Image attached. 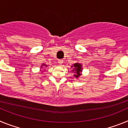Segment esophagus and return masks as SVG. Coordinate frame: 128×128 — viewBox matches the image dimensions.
<instances>
[{
    "instance_id": "obj_1",
    "label": "esophagus",
    "mask_w": 128,
    "mask_h": 128,
    "mask_svg": "<svg viewBox=\"0 0 128 128\" xmlns=\"http://www.w3.org/2000/svg\"><path fill=\"white\" fill-rule=\"evenodd\" d=\"M58 62L59 64H60V65H62V63H63V60H59L58 61Z\"/></svg>"
}]
</instances>
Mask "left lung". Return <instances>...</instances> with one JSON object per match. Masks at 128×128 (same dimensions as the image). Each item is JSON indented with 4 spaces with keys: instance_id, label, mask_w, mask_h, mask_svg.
<instances>
[{
    "instance_id": "8db88e82",
    "label": "left lung",
    "mask_w": 128,
    "mask_h": 128,
    "mask_svg": "<svg viewBox=\"0 0 128 128\" xmlns=\"http://www.w3.org/2000/svg\"><path fill=\"white\" fill-rule=\"evenodd\" d=\"M72 67L73 66H72ZM81 70H82V68H81V65H80V63H75L74 64V70H73V72L75 71V72H76V74H75L76 78H78L81 75L80 74V72H81Z\"/></svg>"
}]
</instances>
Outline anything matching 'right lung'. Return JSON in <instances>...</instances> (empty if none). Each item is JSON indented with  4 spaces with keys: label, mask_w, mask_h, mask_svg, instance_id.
Instances as JSON below:
<instances>
[{
    "label": "right lung",
    "mask_w": 128,
    "mask_h": 128,
    "mask_svg": "<svg viewBox=\"0 0 128 128\" xmlns=\"http://www.w3.org/2000/svg\"><path fill=\"white\" fill-rule=\"evenodd\" d=\"M46 66H47V65H46Z\"/></svg>",
    "instance_id": "right-lung-1"
}]
</instances>
